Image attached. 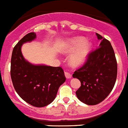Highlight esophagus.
<instances>
[{
  "label": "esophagus",
  "mask_w": 128,
  "mask_h": 128,
  "mask_svg": "<svg viewBox=\"0 0 128 128\" xmlns=\"http://www.w3.org/2000/svg\"><path fill=\"white\" fill-rule=\"evenodd\" d=\"M65 75L66 78H72L71 72L69 71H67V70H65Z\"/></svg>",
  "instance_id": "34e87169"
}]
</instances>
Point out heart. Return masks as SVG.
<instances>
[{
  "label": "heart",
  "instance_id": "1",
  "mask_svg": "<svg viewBox=\"0 0 128 128\" xmlns=\"http://www.w3.org/2000/svg\"><path fill=\"white\" fill-rule=\"evenodd\" d=\"M92 45L90 42H86V39L83 38H77L72 39L66 46L65 51L70 52L80 48L70 56V62L74 65H80L82 64L91 50Z\"/></svg>",
  "mask_w": 128,
  "mask_h": 128
}]
</instances>
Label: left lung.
Instances as JSON below:
<instances>
[{
    "instance_id": "obj_1",
    "label": "left lung",
    "mask_w": 128,
    "mask_h": 128,
    "mask_svg": "<svg viewBox=\"0 0 128 128\" xmlns=\"http://www.w3.org/2000/svg\"><path fill=\"white\" fill-rule=\"evenodd\" d=\"M102 39L98 48L91 51L86 63L74 72L81 86L76 90L78 98L87 105H96L105 100L113 90L117 76V62L111 42L96 34Z\"/></svg>"
}]
</instances>
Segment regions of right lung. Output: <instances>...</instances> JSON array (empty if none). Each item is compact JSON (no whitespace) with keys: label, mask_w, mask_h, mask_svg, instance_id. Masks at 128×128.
Listing matches in <instances>:
<instances>
[{"label":"right lung","mask_w":128,"mask_h":128,"mask_svg":"<svg viewBox=\"0 0 128 128\" xmlns=\"http://www.w3.org/2000/svg\"><path fill=\"white\" fill-rule=\"evenodd\" d=\"M36 38L34 32L29 33L15 46L11 59L10 74L14 89L19 96L33 106L42 108L53 102L66 78L61 66L34 65L24 60L22 55V44Z\"/></svg>","instance_id":"1"}]
</instances>
